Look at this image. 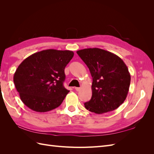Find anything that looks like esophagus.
Here are the masks:
<instances>
[{
	"label": "esophagus",
	"instance_id": "34e87169",
	"mask_svg": "<svg viewBox=\"0 0 154 154\" xmlns=\"http://www.w3.org/2000/svg\"><path fill=\"white\" fill-rule=\"evenodd\" d=\"M80 89H81L80 87H75V90H76V91H79Z\"/></svg>",
	"mask_w": 154,
	"mask_h": 154
}]
</instances>
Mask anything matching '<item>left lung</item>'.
Here are the masks:
<instances>
[{
	"mask_svg": "<svg viewBox=\"0 0 154 154\" xmlns=\"http://www.w3.org/2000/svg\"><path fill=\"white\" fill-rule=\"evenodd\" d=\"M76 53L92 77V94L91 100L84 103L86 109L99 114L118 108L127 96L130 83V74L122 59L99 48Z\"/></svg>",
	"mask_w": 154,
	"mask_h": 154,
	"instance_id": "1",
	"label": "left lung"
}]
</instances>
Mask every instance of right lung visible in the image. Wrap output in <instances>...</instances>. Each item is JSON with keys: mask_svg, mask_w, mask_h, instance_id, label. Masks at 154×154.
Segmentation results:
<instances>
[{"mask_svg": "<svg viewBox=\"0 0 154 154\" xmlns=\"http://www.w3.org/2000/svg\"><path fill=\"white\" fill-rule=\"evenodd\" d=\"M73 56L71 51L47 49L31 54L19 65L13 82L24 105L45 112L62 104L69 92L63 85L64 69Z\"/></svg>", "mask_w": 154, "mask_h": 154, "instance_id": "obj_1", "label": "right lung"}]
</instances>
